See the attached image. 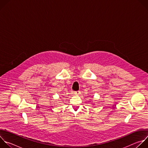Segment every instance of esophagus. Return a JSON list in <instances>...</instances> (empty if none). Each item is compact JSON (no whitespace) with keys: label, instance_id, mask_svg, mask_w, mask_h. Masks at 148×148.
I'll list each match as a JSON object with an SVG mask.
<instances>
[{"label":"esophagus","instance_id":"obj_1","mask_svg":"<svg viewBox=\"0 0 148 148\" xmlns=\"http://www.w3.org/2000/svg\"><path fill=\"white\" fill-rule=\"evenodd\" d=\"M74 94H76V95H78L80 94V91H74Z\"/></svg>","mask_w":148,"mask_h":148}]
</instances>
